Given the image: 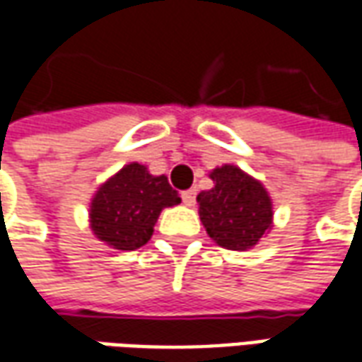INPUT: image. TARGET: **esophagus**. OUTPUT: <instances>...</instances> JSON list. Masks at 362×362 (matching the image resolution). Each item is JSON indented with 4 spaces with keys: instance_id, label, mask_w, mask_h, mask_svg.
I'll return each instance as SVG.
<instances>
[{
    "instance_id": "obj_1",
    "label": "esophagus",
    "mask_w": 362,
    "mask_h": 362,
    "mask_svg": "<svg viewBox=\"0 0 362 362\" xmlns=\"http://www.w3.org/2000/svg\"><path fill=\"white\" fill-rule=\"evenodd\" d=\"M182 200H184L186 206H194V204H196V190L190 188V190L184 192V194H182Z\"/></svg>"
}]
</instances>
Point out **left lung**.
<instances>
[{
	"mask_svg": "<svg viewBox=\"0 0 362 362\" xmlns=\"http://www.w3.org/2000/svg\"><path fill=\"white\" fill-rule=\"evenodd\" d=\"M214 188L198 194V214L208 235L218 245L247 252L274 226V202L259 180L223 164L210 172Z\"/></svg>",
	"mask_w": 362,
	"mask_h": 362,
	"instance_id": "8db88e82",
	"label": "left lung"
}]
</instances>
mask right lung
Wrapping results in <instances>:
<instances>
[{"instance_id":"right-lung-1","label":"right lung","mask_w":362,"mask_h":362,"mask_svg":"<svg viewBox=\"0 0 362 362\" xmlns=\"http://www.w3.org/2000/svg\"><path fill=\"white\" fill-rule=\"evenodd\" d=\"M180 204L166 176H154L139 162L124 164L90 198L88 222L95 238L112 250L132 252L148 242L164 208Z\"/></svg>"}]
</instances>
